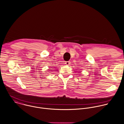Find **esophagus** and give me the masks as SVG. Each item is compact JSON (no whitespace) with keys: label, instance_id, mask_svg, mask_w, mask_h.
I'll return each instance as SVG.
<instances>
[{"label":"esophagus","instance_id":"esophagus-1","mask_svg":"<svg viewBox=\"0 0 124 124\" xmlns=\"http://www.w3.org/2000/svg\"><path fill=\"white\" fill-rule=\"evenodd\" d=\"M70 61H67L65 62V64L67 65H70Z\"/></svg>","mask_w":124,"mask_h":124}]
</instances>
